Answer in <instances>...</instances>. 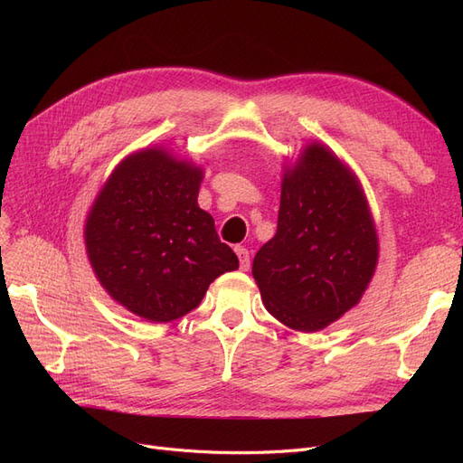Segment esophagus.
<instances>
[{
  "mask_svg": "<svg viewBox=\"0 0 463 463\" xmlns=\"http://www.w3.org/2000/svg\"><path fill=\"white\" fill-rule=\"evenodd\" d=\"M235 255H237V259H240V269H241L243 272H247L249 266H250L249 250H247L245 247H235Z\"/></svg>",
  "mask_w": 463,
  "mask_h": 463,
  "instance_id": "obj_1",
  "label": "esophagus"
}]
</instances>
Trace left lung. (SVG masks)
I'll return each mask as SVG.
<instances>
[{"instance_id":"8db88e82","label":"left lung","mask_w":463,"mask_h":463,"mask_svg":"<svg viewBox=\"0 0 463 463\" xmlns=\"http://www.w3.org/2000/svg\"><path fill=\"white\" fill-rule=\"evenodd\" d=\"M378 235L355 172L318 141L284 167L278 230L253 260L262 303L282 325L317 332L361 301Z\"/></svg>"}]
</instances>
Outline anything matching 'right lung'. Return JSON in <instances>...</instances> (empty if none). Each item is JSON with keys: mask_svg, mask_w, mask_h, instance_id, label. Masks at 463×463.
<instances>
[{"mask_svg": "<svg viewBox=\"0 0 463 463\" xmlns=\"http://www.w3.org/2000/svg\"><path fill=\"white\" fill-rule=\"evenodd\" d=\"M204 170L164 146L125 156L89 210L85 247L98 282L129 313L170 322L240 269L197 203Z\"/></svg>", "mask_w": 463, "mask_h": 463, "instance_id": "right-lung-1", "label": "right lung"}]
</instances>
